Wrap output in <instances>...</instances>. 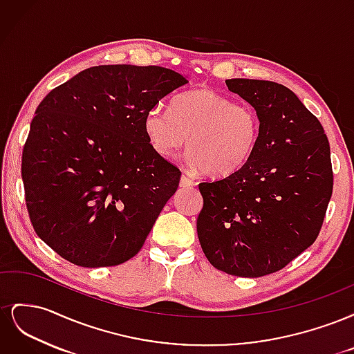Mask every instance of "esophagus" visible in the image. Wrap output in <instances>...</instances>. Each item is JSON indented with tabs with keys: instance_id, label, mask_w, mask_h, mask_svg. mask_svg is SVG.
Listing matches in <instances>:
<instances>
[{
	"instance_id": "obj_1",
	"label": "esophagus",
	"mask_w": 354,
	"mask_h": 354,
	"mask_svg": "<svg viewBox=\"0 0 354 354\" xmlns=\"http://www.w3.org/2000/svg\"><path fill=\"white\" fill-rule=\"evenodd\" d=\"M194 185H195V181L192 180L187 174L181 176V180H180V186H181V187H192Z\"/></svg>"
}]
</instances>
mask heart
Segmentation results:
<instances>
[{"label": "heart", "mask_w": 354, "mask_h": 354, "mask_svg": "<svg viewBox=\"0 0 354 354\" xmlns=\"http://www.w3.org/2000/svg\"><path fill=\"white\" fill-rule=\"evenodd\" d=\"M143 127L158 156L173 158L187 142L189 162L211 177L230 176L248 164L261 131L252 106L208 88L176 95L169 109L153 106Z\"/></svg>", "instance_id": "b5f03b06"}]
</instances>
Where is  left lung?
I'll return each mask as SVG.
<instances>
[{"label":"left lung","instance_id":"8db88e82","mask_svg":"<svg viewBox=\"0 0 354 354\" xmlns=\"http://www.w3.org/2000/svg\"><path fill=\"white\" fill-rule=\"evenodd\" d=\"M226 85L259 113L260 140L243 168L199 183L198 238L216 269L260 277L283 269L316 241L334 186L329 142L285 85L245 78Z\"/></svg>","mask_w":354,"mask_h":354}]
</instances>
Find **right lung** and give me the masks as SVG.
<instances>
[{
  "label": "right lung",
  "instance_id": "1",
  "mask_svg": "<svg viewBox=\"0 0 354 354\" xmlns=\"http://www.w3.org/2000/svg\"><path fill=\"white\" fill-rule=\"evenodd\" d=\"M185 84L167 68L102 65L38 104L22 155L25 199L62 259L111 267L142 250L181 176L149 145L145 115Z\"/></svg>",
  "mask_w": 354,
  "mask_h": 354
}]
</instances>
